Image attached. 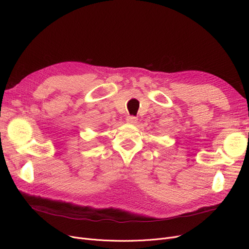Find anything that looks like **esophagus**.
<instances>
[{
	"label": "esophagus",
	"instance_id": "esophagus-1",
	"mask_svg": "<svg viewBox=\"0 0 249 249\" xmlns=\"http://www.w3.org/2000/svg\"><path fill=\"white\" fill-rule=\"evenodd\" d=\"M137 117H134V116H128L126 118V122L129 123V124H135L137 123Z\"/></svg>",
	"mask_w": 249,
	"mask_h": 249
}]
</instances>
